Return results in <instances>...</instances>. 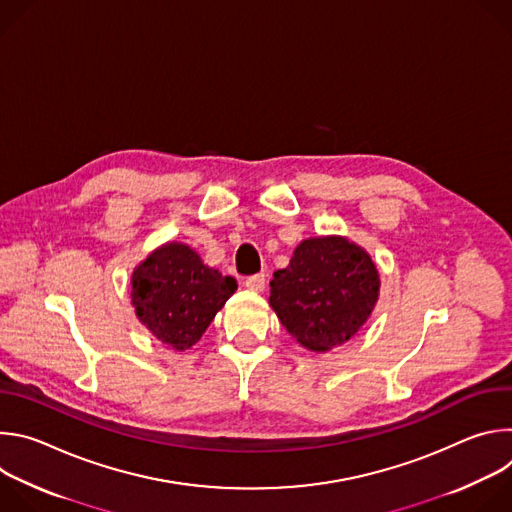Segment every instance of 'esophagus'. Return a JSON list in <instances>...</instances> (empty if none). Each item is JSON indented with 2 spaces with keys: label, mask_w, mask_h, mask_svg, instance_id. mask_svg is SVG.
I'll use <instances>...</instances> for the list:
<instances>
[{
  "label": "esophagus",
  "mask_w": 512,
  "mask_h": 512,
  "mask_svg": "<svg viewBox=\"0 0 512 512\" xmlns=\"http://www.w3.org/2000/svg\"><path fill=\"white\" fill-rule=\"evenodd\" d=\"M245 287L251 291H263L265 289V273H255L245 279Z\"/></svg>",
  "instance_id": "esophagus-1"
}]
</instances>
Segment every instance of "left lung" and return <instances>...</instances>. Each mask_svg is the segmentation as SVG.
I'll return each mask as SVG.
<instances>
[{
	"mask_svg": "<svg viewBox=\"0 0 512 512\" xmlns=\"http://www.w3.org/2000/svg\"><path fill=\"white\" fill-rule=\"evenodd\" d=\"M269 285V304L285 330L314 352L354 336L379 298V273L369 253L342 237L300 243Z\"/></svg>",
	"mask_w": 512,
	"mask_h": 512,
	"instance_id": "obj_1",
	"label": "left lung"
}]
</instances>
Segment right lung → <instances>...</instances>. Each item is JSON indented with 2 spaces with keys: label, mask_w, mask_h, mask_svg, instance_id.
Returning <instances> with one entry per match:
<instances>
[{
  "label": "right lung",
  "mask_w": 512,
  "mask_h": 512,
  "mask_svg": "<svg viewBox=\"0 0 512 512\" xmlns=\"http://www.w3.org/2000/svg\"><path fill=\"white\" fill-rule=\"evenodd\" d=\"M235 289V277L204 265L188 245L168 243L133 271L131 304L158 340L186 350L200 340Z\"/></svg>",
  "instance_id": "add662e5"
}]
</instances>
